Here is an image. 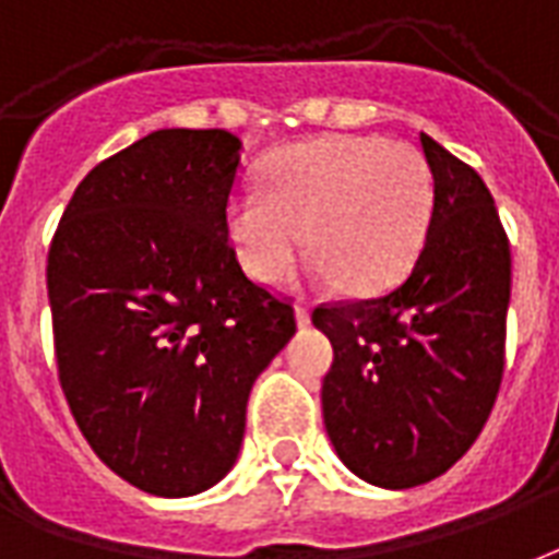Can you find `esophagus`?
Masks as SVG:
<instances>
[{
    "instance_id": "esophagus-1",
    "label": "esophagus",
    "mask_w": 559,
    "mask_h": 559,
    "mask_svg": "<svg viewBox=\"0 0 559 559\" xmlns=\"http://www.w3.org/2000/svg\"><path fill=\"white\" fill-rule=\"evenodd\" d=\"M296 322L299 325H311V311H308V305H296Z\"/></svg>"
}]
</instances>
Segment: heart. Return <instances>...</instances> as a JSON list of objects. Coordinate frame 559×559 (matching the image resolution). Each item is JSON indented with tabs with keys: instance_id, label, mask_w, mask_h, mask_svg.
I'll use <instances>...</instances> for the list:
<instances>
[{
	"instance_id": "obj_1",
	"label": "heart",
	"mask_w": 559,
	"mask_h": 559,
	"mask_svg": "<svg viewBox=\"0 0 559 559\" xmlns=\"http://www.w3.org/2000/svg\"><path fill=\"white\" fill-rule=\"evenodd\" d=\"M432 213L436 175L420 147L384 135H325L272 156L266 195L230 198L227 234L263 284L290 272L305 230L317 275L370 293L412 269Z\"/></svg>"
}]
</instances>
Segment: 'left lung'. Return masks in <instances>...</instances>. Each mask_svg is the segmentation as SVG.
<instances>
[{
    "label": "left lung",
    "instance_id": "1",
    "mask_svg": "<svg viewBox=\"0 0 559 559\" xmlns=\"http://www.w3.org/2000/svg\"><path fill=\"white\" fill-rule=\"evenodd\" d=\"M436 213L394 290L329 301L322 417L343 465L384 489L441 477L468 453L498 400L507 355L510 239L483 177L420 135Z\"/></svg>",
    "mask_w": 559,
    "mask_h": 559
}]
</instances>
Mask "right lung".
Returning a JSON list of instances; mask_svg holds the SVG:
<instances>
[{
    "label": "right lung",
    "instance_id": "right-lung-1",
    "mask_svg": "<svg viewBox=\"0 0 559 559\" xmlns=\"http://www.w3.org/2000/svg\"><path fill=\"white\" fill-rule=\"evenodd\" d=\"M239 139L156 130L94 165L47 254L59 382L91 450L159 498L237 462L251 384L296 334L227 234Z\"/></svg>",
    "mask_w": 559,
    "mask_h": 559
}]
</instances>
